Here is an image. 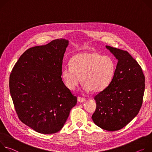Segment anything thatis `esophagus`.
<instances>
[{
	"mask_svg": "<svg viewBox=\"0 0 152 152\" xmlns=\"http://www.w3.org/2000/svg\"><path fill=\"white\" fill-rule=\"evenodd\" d=\"M77 101H78V102H79V103H83V102H85V99L83 98H81V97L78 96V97L77 98Z\"/></svg>",
	"mask_w": 152,
	"mask_h": 152,
	"instance_id": "34e87169",
	"label": "esophagus"
}]
</instances>
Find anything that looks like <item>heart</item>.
<instances>
[{
    "instance_id": "1",
    "label": "heart",
    "mask_w": 152,
    "mask_h": 152,
    "mask_svg": "<svg viewBox=\"0 0 152 152\" xmlns=\"http://www.w3.org/2000/svg\"><path fill=\"white\" fill-rule=\"evenodd\" d=\"M70 66L62 70V78L66 86L74 90L82 80L83 89L89 92H99L112 81L115 72V63L109 56L97 53H83L73 56Z\"/></svg>"
}]
</instances>
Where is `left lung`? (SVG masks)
<instances>
[{
	"mask_svg": "<svg viewBox=\"0 0 152 152\" xmlns=\"http://www.w3.org/2000/svg\"><path fill=\"white\" fill-rule=\"evenodd\" d=\"M106 48L118 60L109 85L95 97L94 123L107 131L118 130L135 117L142 106L145 77L141 66L130 54L109 46Z\"/></svg>",
	"mask_w": 152,
	"mask_h": 152,
	"instance_id": "1",
	"label": "left lung"
}]
</instances>
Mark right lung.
<instances>
[{
  "label": "right lung",
  "instance_id": "right-lung-1",
  "mask_svg": "<svg viewBox=\"0 0 152 152\" xmlns=\"http://www.w3.org/2000/svg\"><path fill=\"white\" fill-rule=\"evenodd\" d=\"M69 40L56 39L31 48L20 56L10 77V91L19 118L42 134L60 130L77 98L61 77Z\"/></svg>",
  "mask_w": 152,
  "mask_h": 152
}]
</instances>
